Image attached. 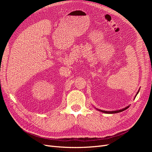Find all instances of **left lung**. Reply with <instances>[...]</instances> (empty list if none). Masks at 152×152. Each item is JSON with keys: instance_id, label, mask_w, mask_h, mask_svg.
I'll use <instances>...</instances> for the list:
<instances>
[{"instance_id": "1", "label": "left lung", "mask_w": 152, "mask_h": 152, "mask_svg": "<svg viewBox=\"0 0 152 152\" xmlns=\"http://www.w3.org/2000/svg\"><path fill=\"white\" fill-rule=\"evenodd\" d=\"M140 90V89H139L138 91H137V94H136V96H135V98H136V96H137V94H138ZM129 107V106H127V107H126V108H122V109H121V110H114V111H105V110H102L96 108V107H94V108H95L96 110H98V111H100V112H103V113H119V112H122V111H124V110H126Z\"/></svg>"}]
</instances>
